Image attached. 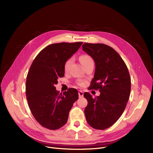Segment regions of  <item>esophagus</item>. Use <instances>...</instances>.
<instances>
[{
    "label": "esophagus",
    "mask_w": 153,
    "mask_h": 153,
    "mask_svg": "<svg viewBox=\"0 0 153 153\" xmlns=\"http://www.w3.org/2000/svg\"><path fill=\"white\" fill-rule=\"evenodd\" d=\"M78 94H79V98L83 97V96H84V92H83L82 91H79L78 92Z\"/></svg>",
    "instance_id": "obj_1"
}]
</instances>
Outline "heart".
I'll use <instances>...</instances> for the list:
<instances>
[{"mask_svg": "<svg viewBox=\"0 0 153 153\" xmlns=\"http://www.w3.org/2000/svg\"><path fill=\"white\" fill-rule=\"evenodd\" d=\"M80 59V61H81V64L84 66H85V64H87V63H89L91 61H93L92 58L91 57V56H89V55H87V54H84V55H82L81 57H80L79 58ZM72 61H73V59L72 58H69L68 59L66 62H65V64H64V70L65 71H67L68 70L69 68L70 67L71 63L72 62ZM79 85H82L81 83H79Z\"/></svg>", "mask_w": 153, "mask_h": 153, "instance_id": "obj_1", "label": "heart"}]
</instances>
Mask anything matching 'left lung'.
<instances>
[{"label": "left lung", "instance_id": "1", "mask_svg": "<svg viewBox=\"0 0 153 153\" xmlns=\"http://www.w3.org/2000/svg\"><path fill=\"white\" fill-rule=\"evenodd\" d=\"M82 47L95 64L89 87L100 92L95 98L89 92L84 94L88 102L85 116L94 129L105 130L117 121L125 109L131 91L130 74L121 56L110 46L86 43Z\"/></svg>", "mask_w": 153, "mask_h": 153}]
</instances>
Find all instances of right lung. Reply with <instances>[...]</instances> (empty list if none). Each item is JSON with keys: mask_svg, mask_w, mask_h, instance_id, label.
Wrapping results in <instances>:
<instances>
[{"mask_svg": "<svg viewBox=\"0 0 153 153\" xmlns=\"http://www.w3.org/2000/svg\"><path fill=\"white\" fill-rule=\"evenodd\" d=\"M82 42L59 43L48 45L32 62L26 81L28 106L36 121L54 130L67 123L69 111L78 99V92L71 88L59 94L56 90L58 79L64 76L65 62Z\"/></svg>", "mask_w": 153, "mask_h": 153, "instance_id": "obj_1", "label": "right lung"}]
</instances>
